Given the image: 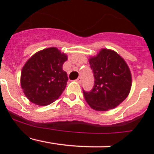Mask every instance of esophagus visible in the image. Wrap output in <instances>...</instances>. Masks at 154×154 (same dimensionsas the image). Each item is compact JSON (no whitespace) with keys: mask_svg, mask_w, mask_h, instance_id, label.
Returning a JSON list of instances; mask_svg holds the SVG:
<instances>
[{"mask_svg":"<svg viewBox=\"0 0 154 154\" xmlns=\"http://www.w3.org/2000/svg\"><path fill=\"white\" fill-rule=\"evenodd\" d=\"M75 81L77 82H78L79 84H81L82 83V78H81V77H79V78L77 79H76Z\"/></svg>","mask_w":154,"mask_h":154,"instance_id":"obj_1","label":"esophagus"}]
</instances>
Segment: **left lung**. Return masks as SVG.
Segmentation results:
<instances>
[{
    "label": "left lung",
    "instance_id": "8db88e82",
    "mask_svg": "<svg viewBox=\"0 0 154 154\" xmlns=\"http://www.w3.org/2000/svg\"><path fill=\"white\" fill-rule=\"evenodd\" d=\"M94 75V86L90 92L83 90L89 106L96 111H107L123 103L130 94L132 75L130 68L113 50L103 48L89 59Z\"/></svg>",
    "mask_w": 154,
    "mask_h": 154
}]
</instances>
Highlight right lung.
I'll return each instance as SVG.
<instances>
[{
	"mask_svg": "<svg viewBox=\"0 0 154 154\" xmlns=\"http://www.w3.org/2000/svg\"><path fill=\"white\" fill-rule=\"evenodd\" d=\"M68 59L57 48H48L33 55L23 66L21 86L29 101L47 106L58 99L67 85V73L62 69Z\"/></svg>",
	"mask_w": 154,
	"mask_h": 154,
	"instance_id": "obj_1",
	"label": "right lung"
}]
</instances>
